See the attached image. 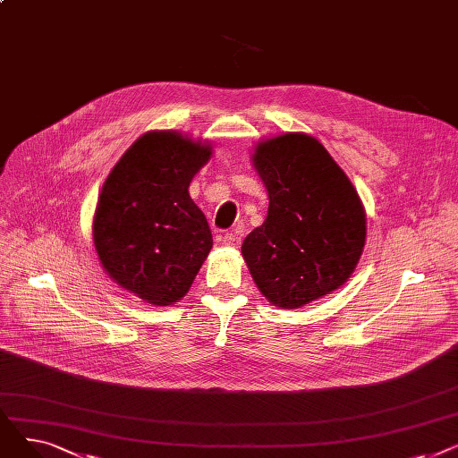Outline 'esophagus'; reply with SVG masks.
Here are the masks:
<instances>
[{
  "label": "esophagus",
  "instance_id": "1",
  "mask_svg": "<svg viewBox=\"0 0 458 458\" xmlns=\"http://www.w3.org/2000/svg\"><path fill=\"white\" fill-rule=\"evenodd\" d=\"M221 243L226 245V247H239V243H242V237L228 232V233H223V235H221Z\"/></svg>",
  "mask_w": 458,
  "mask_h": 458
}]
</instances>
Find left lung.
<instances>
[{
    "instance_id": "8db88e82",
    "label": "left lung",
    "mask_w": 458,
    "mask_h": 458,
    "mask_svg": "<svg viewBox=\"0 0 458 458\" xmlns=\"http://www.w3.org/2000/svg\"><path fill=\"white\" fill-rule=\"evenodd\" d=\"M250 159L269 209L245 237L242 254L261 295L295 310L340 290L368 232L364 204L342 166L302 131L259 140Z\"/></svg>"
}]
</instances>
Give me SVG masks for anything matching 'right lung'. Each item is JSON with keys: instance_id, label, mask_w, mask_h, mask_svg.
Returning a JSON list of instances; mask_svg holds the SVG:
<instances>
[{"instance_id": "add662e5", "label": "right lung", "mask_w": 458, "mask_h": 458, "mask_svg": "<svg viewBox=\"0 0 458 458\" xmlns=\"http://www.w3.org/2000/svg\"><path fill=\"white\" fill-rule=\"evenodd\" d=\"M213 147L174 130L140 135L102 185L92 242L113 282L152 306L180 302L213 239L189 183Z\"/></svg>"}]
</instances>
